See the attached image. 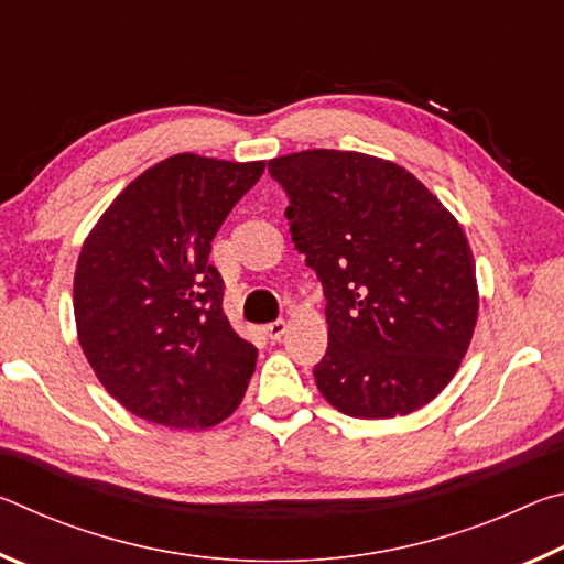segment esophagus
<instances>
[{
  "label": "esophagus",
  "mask_w": 564,
  "mask_h": 564,
  "mask_svg": "<svg viewBox=\"0 0 564 564\" xmlns=\"http://www.w3.org/2000/svg\"><path fill=\"white\" fill-rule=\"evenodd\" d=\"M285 328H289V323H285V321H273V323H269V326H263V333L271 340H281Z\"/></svg>",
  "instance_id": "obj_1"
}]
</instances>
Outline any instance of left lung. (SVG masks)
<instances>
[{"label": "left lung", "instance_id": "obj_1", "mask_svg": "<svg viewBox=\"0 0 564 564\" xmlns=\"http://www.w3.org/2000/svg\"><path fill=\"white\" fill-rule=\"evenodd\" d=\"M269 171L328 301L321 395L366 420L431 403L460 368L480 303L460 224L410 171L358 151H299Z\"/></svg>", "mask_w": 564, "mask_h": 564}]
</instances>
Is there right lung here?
<instances>
[{
	"label": "right lung",
	"mask_w": 564,
	"mask_h": 564,
	"mask_svg": "<svg viewBox=\"0 0 564 564\" xmlns=\"http://www.w3.org/2000/svg\"><path fill=\"white\" fill-rule=\"evenodd\" d=\"M265 161L176 154L113 198L82 246L74 318L84 356L129 413L212 427L234 413L256 350L224 313L212 241Z\"/></svg>",
	"instance_id": "add662e5"
}]
</instances>
